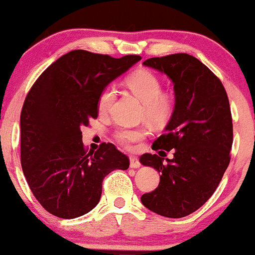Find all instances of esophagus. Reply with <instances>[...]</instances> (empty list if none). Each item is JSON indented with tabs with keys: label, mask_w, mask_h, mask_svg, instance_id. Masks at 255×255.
I'll return each mask as SVG.
<instances>
[{
	"label": "esophagus",
	"mask_w": 255,
	"mask_h": 255,
	"mask_svg": "<svg viewBox=\"0 0 255 255\" xmlns=\"http://www.w3.org/2000/svg\"><path fill=\"white\" fill-rule=\"evenodd\" d=\"M129 162H130V168H133V169H137V168H140V162H139V159H137L136 157H134V156H130L129 157Z\"/></svg>",
	"instance_id": "1"
}]
</instances>
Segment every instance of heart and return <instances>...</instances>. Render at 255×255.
I'll return each mask as SVG.
<instances>
[{"mask_svg":"<svg viewBox=\"0 0 255 255\" xmlns=\"http://www.w3.org/2000/svg\"><path fill=\"white\" fill-rule=\"evenodd\" d=\"M127 86L134 95L141 99L145 107L146 118L153 124H164L171 118L175 109V99L170 93L162 92V81L148 69H140L127 78ZM116 98V89L113 85L104 87L98 97L97 107L101 113L111 109ZM116 139L121 144L129 145L139 141L146 135L144 128L122 127L116 130Z\"/></svg>","mask_w":255,"mask_h":255,"instance_id":"1","label":"heart"}]
</instances>
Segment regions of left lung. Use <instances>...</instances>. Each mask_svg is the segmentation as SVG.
<instances>
[{
    "instance_id": "8db88e82",
    "label": "left lung",
    "mask_w": 255,
    "mask_h": 255,
    "mask_svg": "<svg viewBox=\"0 0 255 255\" xmlns=\"http://www.w3.org/2000/svg\"><path fill=\"white\" fill-rule=\"evenodd\" d=\"M144 66L164 73L174 84L175 109L165 133L152 150L172 149L171 160L158 154L140 157L159 172V184L141 197L157 215L181 218L200 209L217 189L230 162L233 119L221 80L188 54L152 57ZM163 149H165L163 151ZM158 152V153H159Z\"/></svg>"
}]
</instances>
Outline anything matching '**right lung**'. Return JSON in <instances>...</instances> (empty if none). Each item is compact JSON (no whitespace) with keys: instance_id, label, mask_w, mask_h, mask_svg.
Listing matches in <instances>:
<instances>
[{"instance_id":"add662e5","label":"right lung","mask_w":255,"mask_h":255,"mask_svg":"<svg viewBox=\"0 0 255 255\" xmlns=\"http://www.w3.org/2000/svg\"><path fill=\"white\" fill-rule=\"evenodd\" d=\"M140 60L73 50L28 91L20 115L21 166L33 195L51 215L72 219L90 212L99 203L104 177L129 166L110 142L96 152L85 150L81 127L97 119L104 87Z\"/></svg>"}]
</instances>
